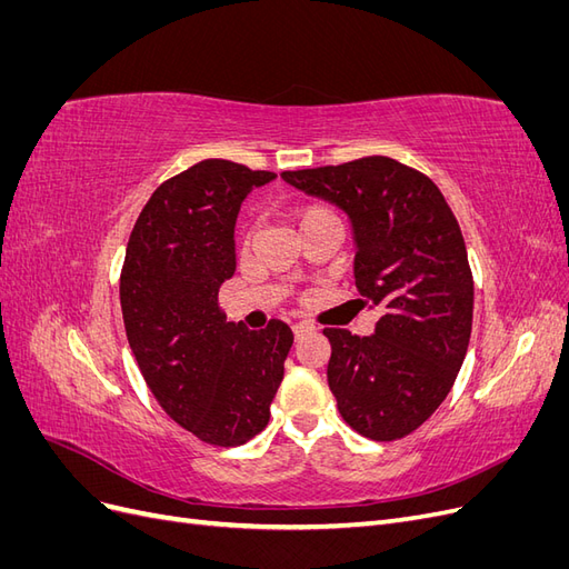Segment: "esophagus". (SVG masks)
Returning <instances> with one entry per match:
<instances>
[{"label": "esophagus", "instance_id": "obj_1", "mask_svg": "<svg viewBox=\"0 0 569 569\" xmlns=\"http://www.w3.org/2000/svg\"><path fill=\"white\" fill-rule=\"evenodd\" d=\"M291 330H295V337L299 339V337H303V335H308V332H313V327L306 325V322H297L295 327H291Z\"/></svg>", "mask_w": 569, "mask_h": 569}]
</instances>
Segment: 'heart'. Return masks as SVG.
Listing matches in <instances>:
<instances>
[{
	"label": "heart",
	"mask_w": 569,
	"mask_h": 569,
	"mask_svg": "<svg viewBox=\"0 0 569 569\" xmlns=\"http://www.w3.org/2000/svg\"><path fill=\"white\" fill-rule=\"evenodd\" d=\"M322 218H332V216L325 209H320V206H301V209L291 211V226H295L299 232L303 226H308V222H316Z\"/></svg>",
	"instance_id": "b5f03b06"
}]
</instances>
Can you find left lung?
<instances>
[{
	"mask_svg": "<svg viewBox=\"0 0 569 569\" xmlns=\"http://www.w3.org/2000/svg\"><path fill=\"white\" fill-rule=\"evenodd\" d=\"M282 180L349 216L356 287L382 316L368 337L322 330L327 385L358 435L401 439L439 408L468 351L475 287L458 220L432 180L389 157Z\"/></svg>",
	"mask_w": 569,
	"mask_h": 569,
	"instance_id": "obj_1",
	"label": "left lung"
}]
</instances>
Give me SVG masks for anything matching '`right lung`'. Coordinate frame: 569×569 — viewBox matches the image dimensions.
<instances>
[{
    "label": "right lung",
    "instance_id": "add662e5",
    "mask_svg": "<svg viewBox=\"0 0 569 569\" xmlns=\"http://www.w3.org/2000/svg\"><path fill=\"white\" fill-rule=\"evenodd\" d=\"M274 178L206 159L166 180L134 222L120 272L126 335L147 387L180 427L213 446H239L268 425L295 341L282 320L253 332L218 306L237 268L239 206Z\"/></svg>",
    "mask_w": 569,
    "mask_h": 569
}]
</instances>
